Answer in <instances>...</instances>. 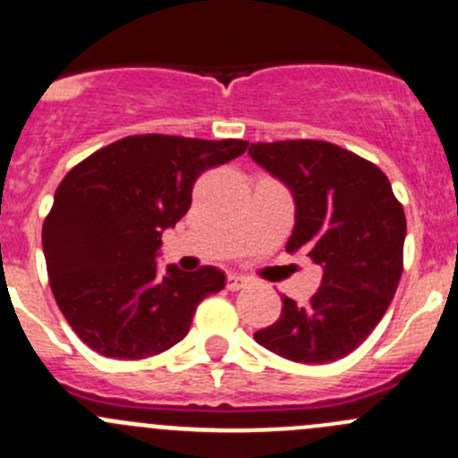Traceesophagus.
<instances>
[{
  "mask_svg": "<svg viewBox=\"0 0 458 458\" xmlns=\"http://www.w3.org/2000/svg\"><path fill=\"white\" fill-rule=\"evenodd\" d=\"M248 284H250V281H248L246 276L228 275V290H242V288H246Z\"/></svg>",
  "mask_w": 458,
  "mask_h": 458,
  "instance_id": "34e87169",
  "label": "esophagus"
}]
</instances>
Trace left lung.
<instances>
[{
  "instance_id": "left-lung-1",
  "label": "left lung",
  "mask_w": 458,
  "mask_h": 458,
  "mask_svg": "<svg viewBox=\"0 0 458 458\" xmlns=\"http://www.w3.org/2000/svg\"><path fill=\"white\" fill-rule=\"evenodd\" d=\"M248 155L293 192L294 230L285 250L306 252L323 267L310 303L281 297V317L255 332V341L297 363L344 359L368 339L396 293L403 206L372 161L335 143H252Z\"/></svg>"
}]
</instances>
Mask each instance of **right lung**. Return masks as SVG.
<instances>
[{
  "mask_svg": "<svg viewBox=\"0 0 458 458\" xmlns=\"http://www.w3.org/2000/svg\"><path fill=\"white\" fill-rule=\"evenodd\" d=\"M246 148L242 140L132 135L92 152L62 179L41 246L55 301L88 348L135 361L188 335L197 306L224 288L225 276L212 266L159 272L161 234L188 212L203 170Z\"/></svg>",
  "mask_w": 458,
  "mask_h": 458,
  "instance_id": "add662e5",
  "label": "right lung"
}]
</instances>
